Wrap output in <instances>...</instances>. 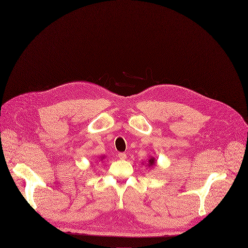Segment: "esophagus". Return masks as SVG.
<instances>
[{"instance_id": "34e87169", "label": "esophagus", "mask_w": 248, "mask_h": 248, "mask_svg": "<svg viewBox=\"0 0 248 248\" xmlns=\"http://www.w3.org/2000/svg\"><path fill=\"white\" fill-rule=\"evenodd\" d=\"M118 157L120 159H125L126 158V154L125 153H119L118 154Z\"/></svg>"}]
</instances>
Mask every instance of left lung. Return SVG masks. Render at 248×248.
I'll list each match as a JSON object with an SVG mask.
<instances>
[{"mask_svg":"<svg viewBox=\"0 0 248 248\" xmlns=\"http://www.w3.org/2000/svg\"><path fill=\"white\" fill-rule=\"evenodd\" d=\"M155 164H156V158H155V156H151L150 159H148V162H146L147 168H148V167H150V168L155 167Z\"/></svg>","mask_w":248,"mask_h":248,"instance_id":"1","label":"left lung"}]
</instances>
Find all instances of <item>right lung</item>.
<instances>
[{
	"label": "right lung",
	"mask_w": 248,
	"mask_h": 248,
	"mask_svg": "<svg viewBox=\"0 0 248 248\" xmlns=\"http://www.w3.org/2000/svg\"><path fill=\"white\" fill-rule=\"evenodd\" d=\"M104 157H105V155H101V156H99V158H100V160H101V161L104 159Z\"/></svg>",
	"instance_id": "right-lung-1"
}]
</instances>
